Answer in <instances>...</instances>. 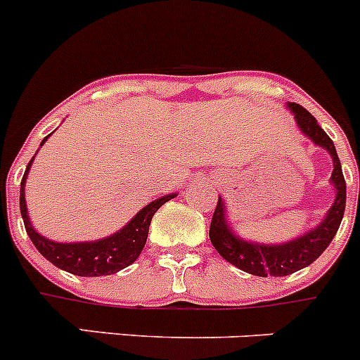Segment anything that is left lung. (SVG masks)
<instances>
[{
	"mask_svg": "<svg viewBox=\"0 0 360 360\" xmlns=\"http://www.w3.org/2000/svg\"><path fill=\"white\" fill-rule=\"evenodd\" d=\"M286 106L295 115V122L302 134L307 136L314 146L321 147L330 154L334 161L330 183L335 190V199L328 207L323 220L311 231H305L300 236L290 241H282V243H257V241L245 240L240 234L234 233L227 218L226 202L221 197H218L217 210H214L210 227L211 243L227 263L257 277H268V275L284 277L314 263L338 233L342 214H345V206H347V183L342 177L341 161L338 158L334 142L321 129L318 120L307 110L302 108L300 104L288 103Z\"/></svg>",
	"mask_w": 360,
	"mask_h": 360,
	"instance_id": "8db88e82",
	"label": "left lung"
}]
</instances>
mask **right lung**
Returning <instances> with one entry per match:
<instances>
[{"label": "right lung", "mask_w": 360, "mask_h": 360, "mask_svg": "<svg viewBox=\"0 0 360 360\" xmlns=\"http://www.w3.org/2000/svg\"><path fill=\"white\" fill-rule=\"evenodd\" d=\"M49 136L51 134H48L40 142V146H44ZM33 160H35V156L30 160L28 167H26V172L21 181V195H19V206H21V217L22 221H25L26 233H28L30 240L33 241L37 250L49 263H53L60 270L79 275V277L112 275L124 270L126 266H129L131 263H134V261L139 259L140 254H142L143 247H146L147 234H149V226L154 213L165 202H169L170 199L177 197V193H170V195H163L160 199L153 200V202H149L146 207H142L139 213L134 214L122 229L110 234V236L99 238V240L94 241H72V243L53 241L49 238L42 236L39 231H35V227H33L32 220L28 217L25 186Z\"/></svg>", "instance_id": "obj_1"}]
</instances>
